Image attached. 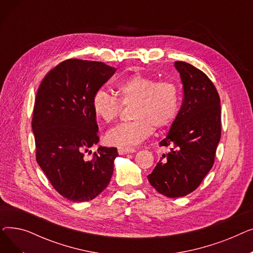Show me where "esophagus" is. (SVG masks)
I'll return each mask as SVG.
<instances>
[{
	"label": "esophagus",
	"mask_w": 253,
	"mask_h": 253,
	"mask_svg": "<svg viewBox=\"0 0 253 253\" xmlns=\"http://www.w3.org/2000/svg\"><path fill=\"white\" fill-rule=\"evenodd\" d=\"M136 151L134 149H128V148H119L118 153L119 155H126V154H133Z\"/></svg>",
	"instance_id": "34e87169"
}]
</instances>
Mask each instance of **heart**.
Masks as SVG:
<instances>
[{
  "instance_id": "b5f03b06",
  "label": "heart",
  "mask_w": 253,
  "mask_h": 253,
  "mask_svg": "<svg viewBox=\"0 0 253 253\" xmlns=\"http://www.w3.org/2000/svg\"><path fill=\"white\" fill-rule=\"evenodd\" d=\"M119 102L132 105L129 123L119 124L108 131L109 144L130 148L139 144L153 133V127L163 129L174 121L179 108L176 85L169 81L158 82L155 78L133 75L119 82L115 88ZM104 90H98L92 97V111L98 121L114 122L120 113V104Z\"/></svg>"
}]
</instances>
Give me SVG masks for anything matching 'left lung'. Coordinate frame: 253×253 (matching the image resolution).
<instances>
[{
  "mask_svg": "<svg viewBox=\"0 0 253 253\" xmlns=\"http://www.w3.org/2000/svg\"><path fill=\"white\" fill-rule=\"evenodd\" d=\"M183 100L166 137L159 143L170 147L148 179L169 198L195 191L213 166L220 139V99L210 79L190 63L175 61Z\"/></svg>",
  "mask_w": 253,
  "mask_h": 253,
  "instance_id": "left-lung-1",
  "label": "left lung"
}]
</instances>
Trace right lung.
Masks as SVG:
<instances>
[{
	"mask_svg": "<svg viewBox=\"0 0 253 253\" xmlns=\"http://www.w3.org/2000/svg\"><path fill=\"white\" fill-rule=\"evenodd\" d=\"M116 69L98 61L69 59L50 71L39 87L32 128L37 162L51 184L73 202L97 197L111 181L116 148L99 147L92 97Z\"/></svg>",
	"mask_w": 253,
	"mask_h": 253,
	"instance_id": "add662e5",
	"label": "right lung"
}]
</instances>
